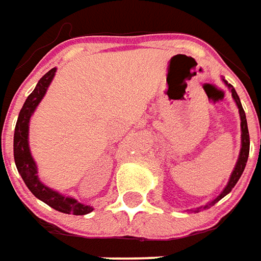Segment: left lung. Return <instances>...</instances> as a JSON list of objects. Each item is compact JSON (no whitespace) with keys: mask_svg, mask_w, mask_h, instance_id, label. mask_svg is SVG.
Here are the masks:
<instances>
[{"mask_svg":"<svg viewBox=\"0 0 261 261\" xmlns=\"http://www.w3.org/2000/svg\"><path fill=\"white\" fill-rule=\"evenodd\" d=\"M222 81L225 83V86L228 87L229 91L232 92V98L234 99V102L238 105V110H239V116H240V151H239V157H238V162L234 164V169L232 171V174L229 177V181L226 187L222 190V193L219 194L216 198H214L212 201H210L208 204L202 205V206H199V208H195V210H191L194 212H199L201 210H206V208H210L212 205H215L219 199H222L225 195H228L230 191H232V188L236 186V182L239 181L240 175L243 173V170L246 167V163H247V157H249V149H250V138H249V129H247V121H246V114L245 111H243V107L240 104V99L239 95H238V92L234 90L233 87L228 84V81L222 79Z\"/></svg>","mask_w":261,"mask_h":261,"instance_id":"obj_1","label":"left lung"}]
</instances>
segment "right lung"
Here are the masks:
<instances>
[{"label": "right lung", "mask_w": 261, "mask_h": 261, "mask_svg": "<svg viewBox=\"0 0 261 261\" xmlns=\"http://www.w3.org/2000/svg\"><path fill=\"white\" fill-rule=\"evenodd\" d=\"M56 74V67L47 71L35 87L25 104L22 107L18 121H16L15 134H14V159H15L16 169L21 174L22 180L27 184L29 191L40 201L51 206L53 210L63 212V214H73V215H86L94 211L92 206L81 204L73 197H66L59 191L51 190L50 187L43 184L38 175V166L32 157L31 147H29V122L35 110L38 108L40 101L45 97L47 88L50 86L53 77Z\"/></svg>", "instance_id": "1"}]
</instances>
